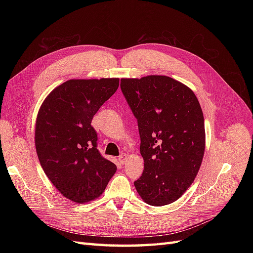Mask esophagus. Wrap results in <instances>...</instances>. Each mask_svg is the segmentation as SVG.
<instances>
[{"instance_id": "obj_1", "label": "esophagus", "mask_w": 253, "mask_h": 253, "mask_svg": "<svg viewBox=\"0 0 253 253\" xmlns=\"http://www.w3.org/2000/svg\"><path fill=\"white\" fill-rule=\"evenodd\" d=\"M126 159H127V155L126 154V153H122V154L118 158L120 165H125L126 163Z\"/></svg>"}]
</instances>
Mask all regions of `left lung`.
<instances>
[{"label": "left lung", "mask_w": 253, "mask_h": 253, "mask_svg": "<svg viewBox=\"0 0 253 253\" xmlns=\"http://www.w3.org/2000/svg\"><path fill=\"white\" fill-rule=\"evenodd\" d=\"M138 122L143 173L134 185L151 206L172 204L192 185L206 147L204 115L193 90L168 76L121 79Z\"/></svg>", "instance_id": "8db88e82"}]
</instances>
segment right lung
I'll return each mask as SVG.
<instances>
[{"label":"right lung","mask_w":253,"mask_h":253,"mask_svg":"<svg viewBox=\"0 0 253 253\" xmlns=\"http://www.w3.org/2000/svg\"><path fill=\"white\" fill-rule=\"evenodd\" d=\"M118 86V78L67 80L50 91L38 112V158L52 185L75 203L96 200L117 170L99 153L90 124Z\"/></svg>","instance_id":"1"}]
</instances>
